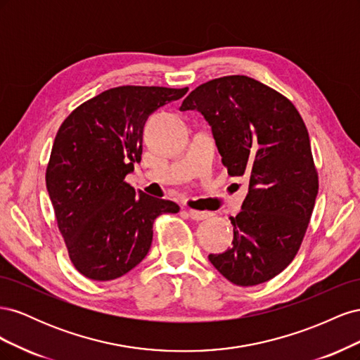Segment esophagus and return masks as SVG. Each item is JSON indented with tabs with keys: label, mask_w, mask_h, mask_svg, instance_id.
<instances>
[{
	"label": "esophagus",
	"mask_w": 360,
	"mask_h": 360,
	"mask_svg": "<svg viewBox=\"0 0 360 360\" xmlns=\"http://www.w3.org/2000/svg\"><path fill=\"white\" fill-rule=\"evenodd\" d=\"M188 214L193 221H204V219H209L210 216H213L212 212H200V210H192V209L188 210Z\"/></svg>",
	"instance_id": "1"
}]
</instances>
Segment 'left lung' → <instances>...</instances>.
I'll use <instances>...</instances> for the list:
<instances>
[{
  "mask_svg": "<svg viewBox=\"0 0 360 360\" xmlns=\"http://www.w3.org/2000/svg\"><path fill=\"white\" fill-rule=\"evenodd\" d=\"M202 114L231 177H248L233 246L209 259L240 287L275 278L296 257L319 193L307 126L294 105L249 76L197 86L180 111Z\"/></svg>",
  "mask_w": 360,
  "mask_h": 360,
  "instance_id": "left-lung-1",
  "label": "left lung"
}]
</instances>
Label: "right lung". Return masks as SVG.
<instances>
[{"label":"right lung","instance_id":"1","mask_svg":"<svg viewBox=\"0 0 360 360\" xmlns=\"http://www.w3.org/2000/svg\"><path fill=\"white\" fill-rule=\"evenodd\" d=\"M188 89L124 85L86 101L53 141L46 189L76 270L93 281L126 275L148 254L153 222L180 207L124 181L143 155L147 118Z\"/></svg>","mask_w":360,"mask_h":360}]
</instances>
